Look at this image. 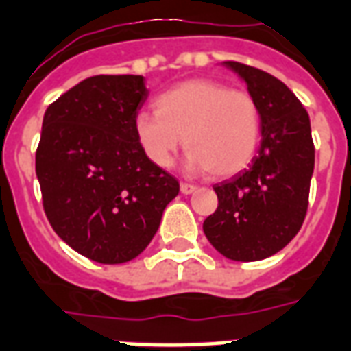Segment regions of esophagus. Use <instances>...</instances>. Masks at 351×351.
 Here are the masks:
<instances>
[{
	"mask_svg": "<svg viewBox=\"0 0 351 351\" xmlns=\"http://www.w3.org/2000/svg\"><path fill=\"white\" fill-rule=\"evenodd\" d=\"M180 191L184 195H189V193H193V191H197V187L191 186V184H187V182H182V184H180Z\"/></svg>",
	"mask_w": 351,
	"mask_h": 351,
	"instance_id": "obj_1",
	"label": "esophagus"
}]
</instances>
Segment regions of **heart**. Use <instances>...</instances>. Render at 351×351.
<instances>
[{
	"mask_svg": "<svg viewBox=\"0 0 351 351\" xmlns=\"http://www.w3.org/2000/svg\"><path fill=\"white\" fill-rule=\"evenodd\" d=\"M156 114L140 112L134 132L156 167H169L178 147L189 151L187 165L213 176H232L256 156L261 140L258 101L210 79H191L160 93Z\"/></svg>",
	"mask_w": 351,
	"mask_h": 351,
	"instance_id": "1",
	"label": "heart"
}]
</instances>
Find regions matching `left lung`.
Here are the masks:
<instances>
[{"mask_svg": "<svg viewBox=\"0 0 351 351\" xmlns=\"http://www.w3.org/2000/svg\"><path fill=\"white\" fill-rule=\"evenodd\" d=\"M224 66L258 101L261 143L248 169L213 186L219 206L202 228L224 258L258 261L280 252L306 219L315 169L311 123L280 79L234 60Z\"/></svg>", "mask_w": 351, "mask_h": 351, "instance_id": "left-lung-1", "label": "left lung"}]
</instances>
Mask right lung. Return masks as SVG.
Segmentation results:
<instances>
[{"label": "right lung", "instance_id": "add662e5", "mask_svg": "<svg viewBox=\"0 0 351 351\" xmlns=\"http://www.w3.org/2000/svg\"><path fill=\"white\" fill-rule=\"evenodd\" d=\"M141 75H95L47 106L36 149L47 221L75 252L116 265L140 256L180 186L141 151Z\"/></svg>", "mask_w": 351, "mask_h": 351}]
</instances>
